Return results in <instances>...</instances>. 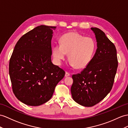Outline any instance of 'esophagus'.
I'll list each match as a JSON object with an SVG mask.
<instances>
[{
  "label": "esophagus",
  "instance_id": "34e87169",
  "mask_svg": "<svg viewBox=\"0 0 128 128\" xmlns=\"http://www.w3.org/2000/svg\"><path fill=\"white\" fill-rule=\"evenodd\" d=\"M70 76V73L67 72H66V73H65V76L67 77V76Z\"/></svg>",
  "mask_w": 128,
  "mask_h": 128
}]
</instances>
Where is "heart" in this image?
I'll list each match as a JSON object with an SVG mask.
<instances>
[{"label":"heart","instance_id":"b5f03b06","mask_svg":"<svg viewBox=\"0 0 128 128\" xmlns=\"http://www.w3.org/2000/svg\"><path fill=\"white\" fill-rule=\"evenodd\" d=\"M96 49V43L92 37H84L77 32H72L61 37L60 44H54L52 56L55 61L60 64L68 54L70 66L82 69L91 61Z\"/></svg>","mask_w":128,"mask_h":128}]
</instances>
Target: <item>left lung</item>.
I'll list each match as a JSON object with an SVG mask.
<instances>
[{"label":"left lung","instance_id":"obj_1","mask_svg":"<svg viewBox=\"0 0 128 128\" xmlns=\"http://www.w3.org/2000/svg\"><path fill=\"white\" fill-rule=\"evenodd\" d=\"M91 29L96 35L97 49L88 66L72 76L70 89L73 100L86 107L98 104L111 91L118 67L114 43L100 29Z\"/></svg>","mask_w":128,"mask_h":128}]
</instances>
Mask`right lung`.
I'll list each match as a JSON object with an SVG mask.
<instances>
[{"label":"right lung","mask_w":128,"mask_h":128,"mask_svg":"<svg viewBox=\"0 0 128 128\" xmlns=\"http://www.w3.org/2000/svg\"><path fill=\"white\" fill-rule=\"evenodd\" d=\"M56 26H40L22 36L9 62V74L16 98L39 106L50 100L65 72L52 62L51 40Z\"/></svg>","instance_id":"right-lung-1"}]
</instances>
